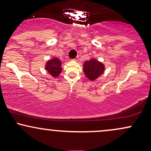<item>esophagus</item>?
Returning <instances> with one entry per match:
<instances>
[{
	"label": "esophagus",
	"instance_id": "esophagus-1",
	"mask_svg": "<svg viewBox=\"0 0 151 151\" xmlns=\"http://www.w3.org/2000/svg\"><path fill=\"white\" fill-rule=\"evenodd\" d=\"M74 60V61H76V62H77L78 60H79V58H78V57H77V58H75L74 59V60Z\"/></svg>",
	"mask_w": 151,
	"mask_h": 151
}]
</instances>
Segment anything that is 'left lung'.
Returning <instances> with one entry per match:
<instances>
[{
	"mask_svg": "<svg viewBox=\"0 0 151 151\" xmlns=\"http://www.w3.org/2000/svg\"><path fill=\"white\" fill-rule=\"evenodd\" d=\"M105 71V65L103 62L96 59L92 58L84 62L83 65V72L86 77L90 81H95L98 79Z\"/></svg>",
	"mask_w": 151,
	"mask_h": 151,
	"instance_id": "8db88e82",
	"label": "left lung"
}]
</instances>
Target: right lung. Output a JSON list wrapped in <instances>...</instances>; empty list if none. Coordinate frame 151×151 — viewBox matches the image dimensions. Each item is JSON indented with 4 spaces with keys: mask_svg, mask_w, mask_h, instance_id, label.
<instances>
[{
    "mask_svg": "<svg viewBox=\"0 0 151 151\" xmlns=\"http://www.w3.org/2000/svg\"><path fill=\"white\" fill-rule=\"evenodd\" d=\"M62 62L58 58H53L47 60L45 66V69L52 77H59L62 72Z\"/></svg>",
    "mask_w": 151,
    "mask_h": 151,
    "instance_id": "1",
    "label": "right lung"
}]
</instances>
